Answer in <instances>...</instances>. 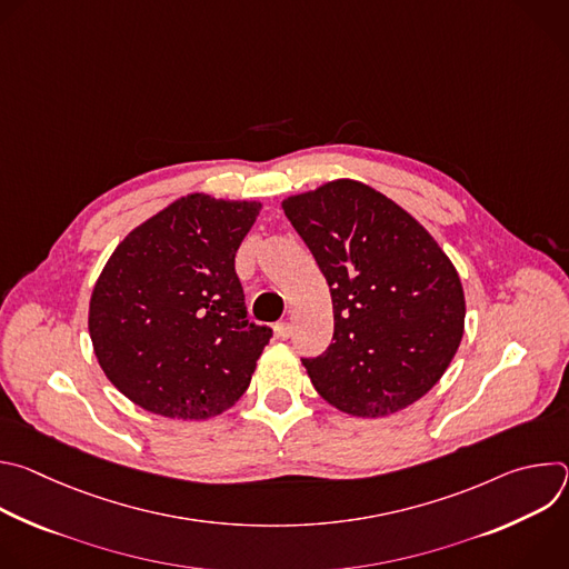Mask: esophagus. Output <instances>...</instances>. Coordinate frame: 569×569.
Segmentation results:
<instances>
[{
  "label": "esophagus",
  "mask_w": 569,
  "mask_h": 569,
  "mask_svg": "<svg viewBox=\"0 0 569 569\" xmlns=\"http://www.w3.org/2000/svg\"><path fill=\"white\" fill-rule=\"evenodd\" d=\"M290 333H292V329H290V323H288V321H279L277 327H274V336H277L279 340H288V338H290Z\"/></svg>",
  "instance_id": "1"
}]
</instances>
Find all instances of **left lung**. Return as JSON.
Returning a JSON list of instances; mask_svg holds the SVG:
<instances>
[{
	"label": "left lung",
	"mask_w": 569,
	"mask_h": 569,
	"mask_svg": "<svg viewBox=\"0 0 569 569\" xmlns=\"http://www.w3.org/2000/svg\"><path fill=\"white\" fill-rule=\"evenodd\" d=\"M281 207L331 288L333 342L301 360L319 396L362 419L417 402L463 338L466 299L448 254L412 213L358 180Z\"/></svg>",
	"instance_id": "8db88e82"
}]
</instances>
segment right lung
<instances>
[{"label":"right lung","instance_id":"1","mask_svg":"<svg viewBox=\"0 0 569 569\" xmlns=\"http://www.w3.org/2000/svg\"><path fill=\"white\" fill-rule=\"evenodd\" d=\"M261 207L189 193L108 259L88 329L103 373L139 408L204 421L250 387L272 331L248 321L233 259Z\"/></svg>","mask_w":569,"mask_h":569}]
</instances>
